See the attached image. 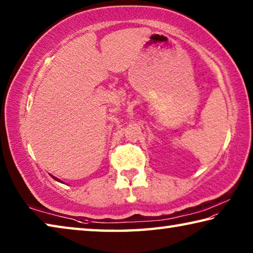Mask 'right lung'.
<instances>
[{
	"label": "right lung",
	"mask_w": 253,
	"mask_h": 253,
	"mask_svg": "<svg viewBox=\"0 0 253 253\" xmlns=\"http://www.w3.org/2000/svg\"><path fill=\"white\" fill-rule=\"evenodd\" d=\"M51 175V174H50ZM51 177H52V178H54L55 179V181H58V182H60V183H62L61 181H60V179L59 178H57V177H54V176H52V175H51Z\"/></svg>",
	"instance_id": "1"
}]
</instances>
